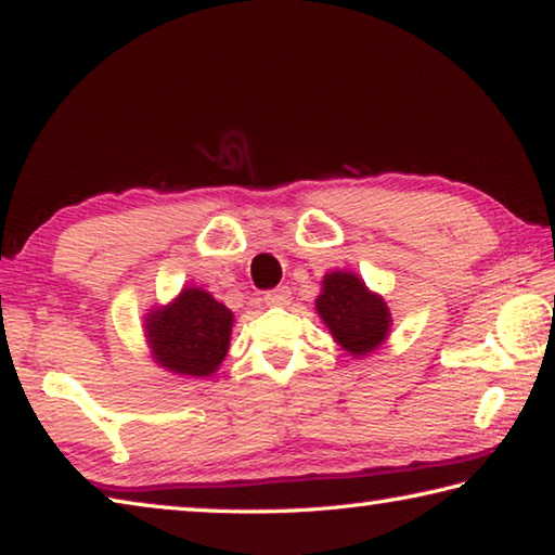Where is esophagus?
I'll return each mask as SVG.
<instances>
[{
  "instance_id": "obj_1",
  "label": "esophagus",
  "mask_w": 555,
  "mask_h": 555,
  "mask_svg": "<svg viewBox=\"0 0 555 555\" xmlns=\"http://www.w3.org/2000/svg\"><path fill=\"white\" fill-rule=\"evenodd\" d=\"M288 300H291V291H288L286 286H281V288L269 291V294L264 296V304H267V306H274V308L288 306Z\"/></svg>"
}]
</instances>
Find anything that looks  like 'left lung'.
I'll use <instances>...</instances> for the list:
<instances>
[{"label": "left lung", "mask_w": 555, "mask_h": 555, "mask_svg": "<svg viewBox=\"0 0 555 555\" xmlns=\"http://www.w3.org/2000/svg\"><path fill=\"white\" fill-rule=\"evenodd\" d=\"M315 311L333 340L357 360L389 340L391 311L387 300L370 291L354 271L340 269L323 276Z\"/></svg>", "instance_id": "left-lung-1"}]
</instances>
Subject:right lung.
Returning <instances> with one entry per match:
<instances>
[{
  "mask_svg": "<svg viewBox=\"0 0 555 555\" xmlns=\"http://www.w3.org/2000/svg\"><path fill=\"white\" fill-rule=\"evenodd\" d=\"M234 315L205 288L185 286L166 306L149 308L144 337L149 354L178 377H210L230 350Z\"/></svg>",
  "mask_w": 555,
  "mask_h": 555,
  "instance_id": "1",
  "label": "right lung"
}]
</instances>
